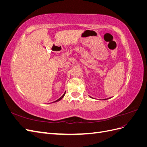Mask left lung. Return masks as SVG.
<instances>
[{"instance_id": "1", "label": "left lung", "mask_w": 147, "mask_h": 147, "mask_svg": "<svg viewBox=\"0 0 147 147\" xmlns=\"http://www.w3.org/2000/svg\"><path fill=\"white\" fill-rule=\"evenodd\" d=\"M107 99H104V100H107Z\"/></svg>"}]
</instances>
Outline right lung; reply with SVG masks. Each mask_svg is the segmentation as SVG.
<instances>
[{"instance_id":"add662e5","label":"right lung","mask_w":147,"mask_h":147,"mask_svg":"<svg viewBox=\"0 0 147 147\" xmlns=\"http://www.w3.org/2000/svg\"><path fill=\"white\" fill-rule=\"evenodd\" d=\"M65 92H64V94L63 95V96H62L61 97H60V98L59 99H57V100H56V101H55V102H57V101H59V100H60L61 99H63V97H64V95H65Z\"/></svg>"}]
</instances>
